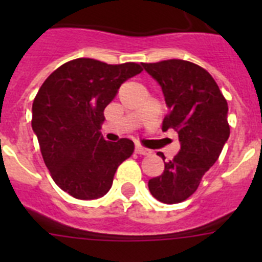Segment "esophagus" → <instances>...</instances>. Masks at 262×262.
<instances>
[{
  "label": "esophagus",
  "instance_id": "34e87169",
  "mask_svg": "<svg viewBox=\"0 0 262 262\" xmlns=\"http://www.w3.org/2000/svg\"><path fill=\"white\" fill-rule=\"evenodd\" d=\"M135 151H136V154H139V155H151L152 154L151 149H147V148L142 147V145H136Z\"/></svg>",
  "mask_w": 262,
  "mask_h": 262
}]
</instances>
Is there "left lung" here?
<instances>
[{"instance_id":"1","label":"left lung","mask_w":262,"mask_h":262,"mask_svg":"<svg viewBox=\"0 0 262 262\" xmlns=\"http://www.w3.org/2000/svg\"><path fill=\"white\" fill-rule=\"evenodd\" d=\"M142 66L163 90L169 110L163 129H176L181 145L174 159L164 163L163 174L148 181L157 201L173 205L198 189L221 155L230 136L228 105L211 75L196 64L173 59Z\"/></svg>"}]
</instances>
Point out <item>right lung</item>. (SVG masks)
<instances>
[{
    "label": "right lung",
    "mask_w": 262,
    "mask_h": 262,
    "mask_svg": "<svg viewBox=\"0 0 262 262\" xmlns=\"http://www.w3.org/2000/svg\"><path fill=\"white\" fill-rule=\"evenodd\" d=\"M135 62L110 66L76 59L48 76L32 103V131L53 181L77 200H97L110 190L118 166L134 142H106L99 133L103 110L124 81L142 72Z\"/></svg>",
    "instance_id": "obj_1"
}]
</instances>
